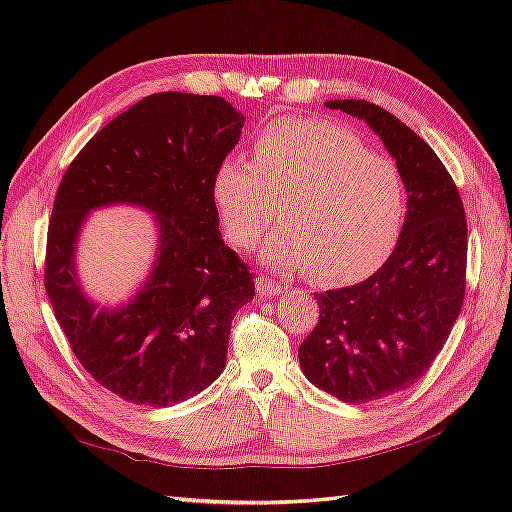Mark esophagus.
Segmentation results:
<instances>
[{"mask_svg":"<svg viewBox=\"0 0 512 512\" xmlns=\"http://www.w3.org/2000/svg\"><path fill=\"white\" fill-rule=\"evenodd\" d=\"M255 284H257V292H259V295H262V297H273V295H279V292L284 290V286H281L277 279L264 277V275L257 277Z\"/></svg>","mask_w":512,"mask_h":512,"instance_id":"esophagus-1","label":"esophagus"}]
</instances>
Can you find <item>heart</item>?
<instances>
[{"label":"heart","mask_w":512,"mask_h":512,"mask_svg":"<svg viewBox=\"0 0 512 512\" xmlns=\"http://www.w3.org/2000/svg\"><path fill=\"white\" fill-rule=\"evenodd\" d=\"M253 154L255 162L224 158L211 182L215 211L235 246H255L281 211L288 224L268 239L270 266L312 270L319 284L341 286L389 257L405 217L394 160L319 118L266 125Z\"/></svg>","instance_id":"obj_1"}]
</instances>
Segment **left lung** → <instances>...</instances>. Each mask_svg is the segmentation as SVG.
Returning a JSON list of instances; mask_svg holds the SVG:
<instances>
[{
	"label": "left lung",
	"mask_w": 512,
	"mask_h": 512,
	"mask_svg": "<svg viewBox=\"0 0 512 512\" xmlns=\"http://www.w3.org/2000/svg\"><path fill=\"white\" fill-rule=\"evenodd\" d=\"M325 105L363 118L407 187L387 262L361 284L317 292L319 323L299 347L312 385L363 405L416 385L447 343L466 292V215L436 151L394 114L369 101Z\"/></svg>",
	"instance_id": "left-lung-1"
}]
</instances>
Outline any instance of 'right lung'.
<instances>
[{
  "instance_id": "add662e5",
  "label": "right lung",
  "mask_w": 512,
  "mask_h": 512,
  "mask_svg": "<svg viewBox=\"0 0 512 512\" xmlns=\"http://www.w3.org/2000/svg\"><path fill=\"white\" fill-rule=\"evenodd\" d=\"M242 125L222 96L151 94L90 138L61 178L43 284L85 372L134 405H176L209 387L226 365L233 317L255 297V277L224 244L211 195ZM112 201L154 210L161 231L155 273L114 313L82 297L71 264L84 213Z\"/></svg>"
}]
</instances>
